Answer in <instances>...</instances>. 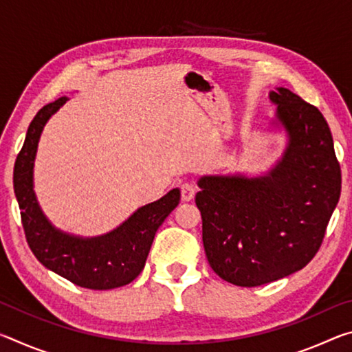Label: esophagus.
<instances>
[{
  "label": "esophagus",
  "instance_id": "34e87169",
  "mask_svg": "<svg viewBox=\"0 0 352 352\" xmlns=\"http://www.w3.org/2000/svg\"><path fill=\"white\" fill-rule=\"evenodd\" d=\"M195 192H197V189H195L194 184H190V183L182 184V200H183V201L194 200Z\"/></svg>",
  "mask_w": 352,
  "mask_h": 352
}]
</instances>
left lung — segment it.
<instances>
[{
	"label": "left lung",
	"mask_w": 352,
	"mask_h": 352,
	"mask_svg": "<svg viewBox=\"0 0 352 352\" xmlns=\"http://www.w3.org/2000/svg\"><path fill=\"white\" fill-rule=\"evenodd\" d=\"M269 96L289 136L283 158L261 177H201L195 195L208 262L241 287L306 267L321 247L342 190L340 164L321 111L287 88Z\"/></svg>",
	"instance_id": "1"
}]
</instances>
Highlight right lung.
Segmentation results:
<instances>
[{"label": "right lung", "mask_w": 352, "mask_h": 352, "mask_svg": "<svg viewBox=\"0 0 352 352\" xmlns=\"http://www.w3.org/2000/svg\"><path fill=\"white\" fill-rule=\"evenodd\" d=\"M67 100V96L57 99L35 115L16 157L14 190L21 223L29 248L46 269L85 289H116L132 283L144 269L155 233L177 208L180 189H172L160 200L141 206L116 230L102 236L80 237L57 230L35 197L34 160L45 124Z\"/></svg>", "instance_id": "add662e5"}]
</instances>
